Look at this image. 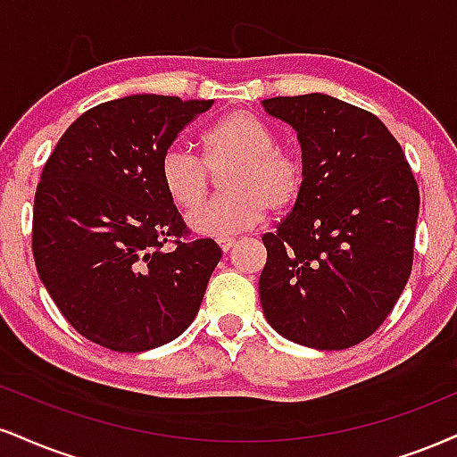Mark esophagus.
Listing matches in <instances>:
<instances>
[{
    "label": "esophagus",
    "mask_w": 457,
    "mask_h": 457,
    "mask_svg": "<svg viewBox=\"0 0 457 457\" xmlns=\"http://www.w3.org/2000/svg\"><path fill=\"white\" fill-rule=\"evenodd\" d=\"M217 243H219V246H221V251H223V253H228V251H232V249H234L236 240H234V238H219Z\"/></svg>",
    "instance_id": "1"
}]
</instances>
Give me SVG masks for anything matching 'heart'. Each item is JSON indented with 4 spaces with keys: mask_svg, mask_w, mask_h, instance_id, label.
Listing matches in <instances>:
<instances>
[{
    "mask_svg": "<svg viewBox=\"0 0 457 457\" xmlns=\"http://www.w3.org/2000/svg\"><path fill=\"white\" fill-rule=\"evenodd\" d=\"M204 157L170 146L159 162V179L170 200L194 211L211 191V174L221 176V197L189 217L202 236H232L262 221L263 212L283 214L295 206L304 189V168L278 148L270 125L255 114H228L204 136Z\"/></svg>",
    "mask_w": 457,
    "mask_h": 457,
    "instance_id": "heart-1",
    "label": "heart"
}]
</instances>
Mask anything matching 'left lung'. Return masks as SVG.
I'll return each mask as SVG.
<instances>
[{"mask_svg":"<svg viewBox=\"0 0 457 457\" xmlns=\"http://www.w3.org/2000/svg\"><path fill=\"white\" fill-rule=\"evenodd\" d=\"M262 104L295 129L304 168L300 200L262 236L263 315L304 347L349 349L377 332L409 281L420 187L368 110L323 93Z\"/></svg>","mask_w":457,"mask_h":457,"instance_id":"8db88e82","label":"left lung"}]
</instances>
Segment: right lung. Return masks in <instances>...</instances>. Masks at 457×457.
<instances>
[{
  "label": "right lung",
  "instance_id": "obj_1",
  "mask_svg": "<svg viewBox=\"0 0 457 457\" xmlns=\"http://www.w3.org/2000/svg\"><path fill=\"white\" fill-rule=\"evenodd\" d=\"M211 106L148 93L100 104L65 129L42 170L31 234L37 274L71 328L102 347H162L200 311L223 253L212 238L187 240L159 162Z\"/></svg>",
  "mask_w": 457,
  "mask_h": 457
}]
</instances>
